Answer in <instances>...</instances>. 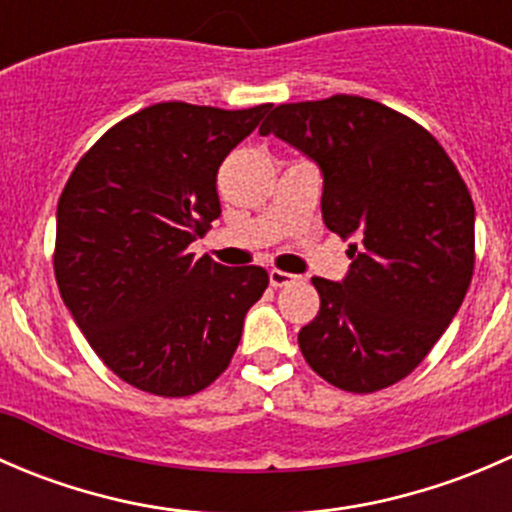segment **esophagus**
<instances>
[{"instance_id": "1", "label": "esophagus", "mask_w": 512, "mask_h": 512, "mask_svg": "<svg viewBox=\"0 0 512 512\" xmlns=\"http://www.w3.org/2000/svg\"><path fill=\"white\" fill-rule=\"evenodd\" d=\"M297 277L289 275V272H282V270H270V285L272 287H285L289 282H294Z\"/></svg>"}]
</instances>
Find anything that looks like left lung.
Here are the masks:
<instances>
[{"mask_svg":"<svg viewBox=\"0 0 512 512\" xmlns=\"http://www.w3.org/2000/svg\"><path fill=\"white\" fill-rule=\"evenodd\" d=\"M319 165L322 218L352 260L312 277L319 314L299 329L307 364L352 394L386 389L426 359L456 317L476 262V208L441 143L379 101L282 103L260 126Z\"/></svg>","mask_w":512,"mask_h":512,"instance_id":"1","label":"left lung"}]
</instances>
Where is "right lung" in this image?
<instances>
[{"label":"right lung","mask_w":512,"mask_h":512,"mask_svg":"<svg viewBox=\"0 0 512 512\" xmlns=\"http://www.w3.org/2000/svg\"><path fill=\"white\" fill-rule=\"evenodd\" d=\"M270 106L156 103L108 128L66 180L56 285L98 359L136 389L178 399L213 384L270 285L262 267L188 252L220 218V163Z\"/></svg>","instance_id":"obj_1"}]
</instances>
